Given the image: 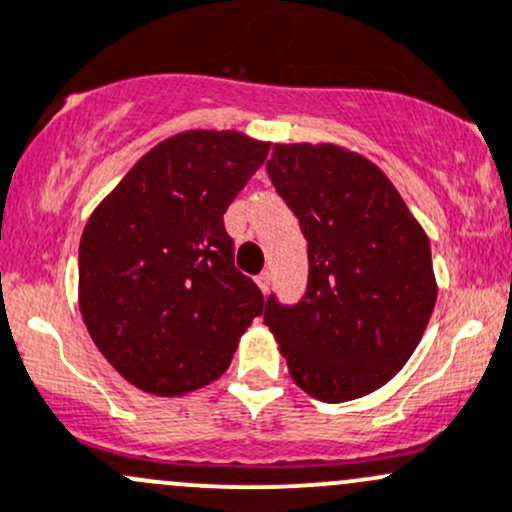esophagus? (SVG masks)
Returning <instances> with one entry per match:
<instances>
[{
    "label": "esophagus",
    "mask_w": 512,
    "mask_h": 512,
    "mask_svg": "<svg viewBox=\"0 0 512 512\" xmlns=\"http://www.w3.org/2000/svg\"><path fill=\"white\" fill-rule=\"evenodd\" d=\"M257 287L262 289V294L270 292V287H272V274H270V272H262L260 277H257Z\"/></svg>",
    "instance_id": "obj_1"
}]
</instances>
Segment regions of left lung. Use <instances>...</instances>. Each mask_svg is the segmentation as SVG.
I'll list each match as a JSON object with an SVG mask.
<instances>
[{
	"mask_svg": "<svg viewBox=\"0 0 512 512\" xmlns=\"http://www.w3.org/2000/svg\"><path fill=\"white\" fill-rule=\"evenodd\" d=\"M279 196L309 242L297 306L265 304L289 375L321 402L370 395L400 373L437 304L429 238L385 171L338 144H274Z\"/></svg>",
	"mask_w": 512,
	"mask_h": 512,
	"instance_id": "1",
	"label": "left lung"
}]
</instances>
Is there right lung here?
<instances>
[{"instance_id":"right-lung-1","label":"right lung","mask_w":512,"mask_h":512,"mask_svg":"<svg viewBox=\"0 0 512 512\" xmlns=\"http://www.w3.org/2000/svg\"><path fill=\"white\" fill-rule=\"evenodd\" d=\"M270 152L235 129H188L149 149L80 238L90 338L134 387L181 397L228 370L265 297L235 267L223 213Z\"/></svg>"}]
</instances>
